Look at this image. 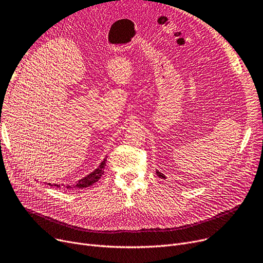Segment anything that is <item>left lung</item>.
I'll return each instance as SVG.
<instances>
[{
  "instance_id": "8db88e82",
  "label": "left lung",
  "mask_w": 263,
  "mask_h": 263,
  "mask_svg": "<svg viewBox=\"0 0 263 263\" xmlns=\"http://www.w3.org/2000/svg\"><path fill=\"white\" fill-rule=\"evenodd\" d=\"M157 175H158L160 178H163V179H165V176H164L162 173H160L159 171H157Z\"/></svg>"
}]
</instances>
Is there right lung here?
I'll use <instances>...</instances> for the list:
<instances>
[{
  "label": "right lung",
  "instance_id": "right-lung-1",
  "mask_svg": "<svg viewBox=\"0 0 263 263\" xmlns=\"http://www.w3.org/2000/svg\"><path fill=\"white\" fill-rule=\"evenodd\" d=\"M105 163H106V158L103 159V161L100 163V165L98 166V168H96L93 172H91L89 175H87L86 177L80 179V180L76 181V183L73 184H58V183H48L51 186H55V187H61L64 186L66 189H84L87 186L92 185L93 183H96L97 181L99 180L101 178V176L104 174V167H105Z\"/></svg>",
  "mask_w": 263,
  "mask_h": 263
}]
</instances>
